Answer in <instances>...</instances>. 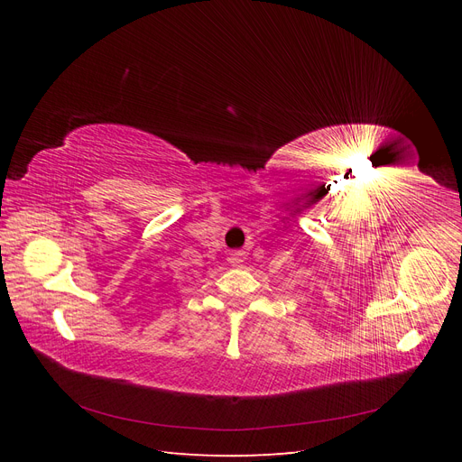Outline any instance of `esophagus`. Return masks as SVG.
<instances>
[{
    "instance_id": "esophagus-1",
    "label": "esophagus",
    "mask_w": 462,
    "mask_h": 462,
    "mask_svg": "<svg viewBox=\"0 0 462 462\" xmlns=\"http://www.w3.org/2000/svg\"><path fill=\"white\" fill-rule=\"evenodd\" d=\"M243 260H245V254H243V253H235V254L229 256V262H231L233 265H239Z\"/></svg>"
}]
</instances>
